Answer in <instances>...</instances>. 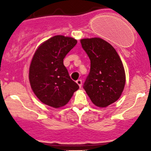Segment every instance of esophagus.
Returning <instances> with one entry per match:
<instances>
[{
  "instance_id": "esophagus-1",
  "label": "esophagus",
  "mask_w": 151,
  "mask_h": 151,
  "mask_svg": "<svg viewBox=\"0 0 151 151\" xmlns=\"http://www.w3.org/2000/svg\"><path fill=\"white\" fill-rule=\"evenodd\" d=\"M76 83L78 84L79 86H80V88H81V87H82V80L79 79V80H77V81H76Z\"/></svg>"
}]
</instances>
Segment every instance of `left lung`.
I'll list each match as a JSON object with an SVG mask.
<instances>
[{
  "label": "left lung",
  "instance_id": "obj_1",
  "mask_svg": "<svg viewBox=\"0 0 151 151\" xmlns=\"http://www.w3.org/2000/svg\"><path fill=\"white\" fill-rule=\"evenodd\" d=\"M80 42L91 60V70L83 88L96 106L106 107L115 102L124 89L123 63L115 48L104 39H83Z\"/></svg>",
  "mask_w": 151,
  "mask_h": 151
}]
</instances>
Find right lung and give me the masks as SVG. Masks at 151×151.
Segmentation results:
<instances>
[{
	"mask_svg": "<svg viewBox=\"0 0 151 151\" xmlns=\"http://www.w3.org/2000/svg\"><path fill=\"white\" fill-rule=\"evenodd\" d=\"M77 43L74 38L58 35L43 42L35 52L29 81L35 95L44 104L61 107L79 89L63 65L64 58Z\"/></svg>",
	"mask_w": 151,
	"mask_h": 151,
	"instance_id": "obj_1",
	"label": "right lung"
}]
</instances>
